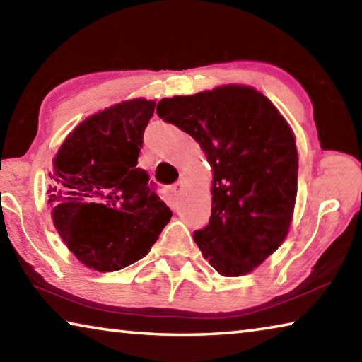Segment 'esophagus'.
I'll return each mask as SVG.
<instances>
[{
	"mask_svg": "<svg viewBox=\"0 0 362 362\" xmlns=\"http://www.w3.org/2000/svg\"><path fill=\"white\" fill-rule=\"evenodd\" d=\"M182 192H183V182L179 180V182H177L175 185L173 187V193H174V196H179Z\"/></svg>",
	"mask_w": 362,
	"mask_h": 362,
	"instance_id": "esophagus-1",
	"label": "esophagus"
}]
</instances>
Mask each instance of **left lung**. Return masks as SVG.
Segmentation results:
<instances>
[{"mask_svg": "<svg viewBox=\"0 0 362 362\" xmlns=\"http://www.w3.org/2000/svg\"><path fill=\"white\" fill-rule=\"evenodd\" d=\"M159 118L199 144L212 179L211 218L193 238L222 276H241L283 241L297 198L296 137L265 95L240 84L158 103Z\"/></svg>", "mask_w": 362, "mask_h": 362, "instance_id": "8db88e82", "label": "left lung"}]
</instances>
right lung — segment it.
<instances>
[{
  "mask_svg": "<svg viewBox=\"0 0 362 362\" xmlns=\"http://www.w3.org/2000/svg\"><path fill=\"white\" fill-rule=\"evenodd\" d=\"M156 103L132 99L73 129L49 173L54 226L73 255L97 272H116L150 252L173 217L137 168Z\"/></svg>",
  "mask_w": 362,
  "mask_h": 362,
  "instance_id": "obj_1",
  "label": "right lung"
}]
</instances>
